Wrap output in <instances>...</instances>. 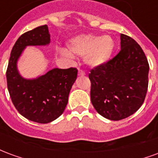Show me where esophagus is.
I'll list each match as a JSON object with an SVG mask.
<instances>
[{
    "label": "esophagus",
    "mask_w": 158,
    "mask_h": 158,
    "mask_svg": "<svg viewBox=\"0 0 158 158\" xmlns=\"http://www.w3.org/2000/svg\"><path fill=\"white\" fill-rule=\"evenodd\" d=\"M78 75L85 76V72H84V71H82V70H79V72H78Z\"/></svg>",
    "instance_id": "obj_1"
}]
</instances>
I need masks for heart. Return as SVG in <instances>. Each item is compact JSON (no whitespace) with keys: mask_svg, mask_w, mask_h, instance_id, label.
Returning <instances> with one entry per match:
<instances>
[{"mask_svg":"<svg viewBox=\"0 0 158 158\" xmlns=\"http://www.w3.org/2000/svg\"><path fill=\"white\" fill-rule=\"evenodd\" d=\"M67 51L64 55L84 56L87 65L98 68L106 64L115 50V42L110 35H79L69 40L67 43Z\"/></svg>","mask_w":158,"mask_h":158,"instance_id":"obj_1","label":"heart"}]
</instances>
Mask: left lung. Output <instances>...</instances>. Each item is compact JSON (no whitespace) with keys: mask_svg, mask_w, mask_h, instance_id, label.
<instances>
[{"mask_svg":"<svg viewBox=\"0 0 158 158\" xmlns=\"http://www.w3.org/2000/svg\"><path fill=\"white\" fill-rule=\"evenodd\" d=\"M121 51L106 64L90 71V100L96 112L118 121L135 113L146 98L149 64L134 39L120 35Z\"/></svg>","mask_w":158,"mask_h":158,"instance_id":"obj_1","label":"left lung"}]
</instances>
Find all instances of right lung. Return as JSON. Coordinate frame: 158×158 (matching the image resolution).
<instances>
[{
    "instance_id": "1",
    "label": "right lung",
    "mask_w": 158,
    "mask_h": 158,
    "mask_svg": "<svg viewBox=\"0 0 158 158\" xmlns=\"http://www.w3.org/2000/svg\"><path fill=\"white\" fill-rule=\"evenodd\" d=\"M50 37L47 25L22 35L12 47L6 70L7 89L16 109L27 119L39 123H48L62 115L78 73L73 68H56L35 79H25L20 74L18 61L24 49L48 45Z\"/></svg>"
}]
</instances>
